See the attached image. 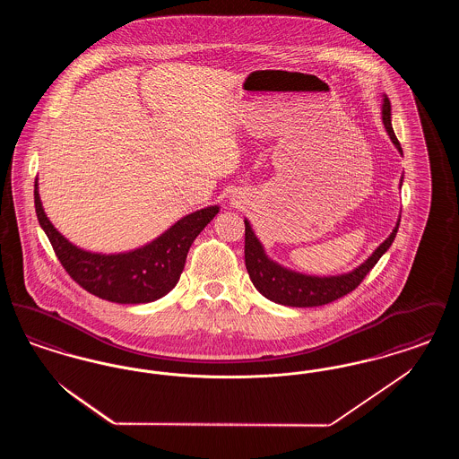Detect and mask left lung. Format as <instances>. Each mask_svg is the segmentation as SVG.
<instances>
[{"label":"left lung","mask_w":459,"mask_h":459,"mask_svg":"<svg viewBox=\"0 0 459 459\" xmlns=\"http://www.w3.org/2000/svg\"><path fill=\"white\" fill-rule=\"evenodd\" d=\"M382 120L389 132L395 148L403 154V148L394 134L391 124V101L385 96L382 105ZM246 234H244V262L249 273V279L253 285L262 292L263 296L273 303L279 305L294 306V307H313V306L328 305L346 294L354 290L358 285L363 282L367 273H370L371 268L382 258V255L391 247L399 221L394 227L393 234L384 240L370 258L363 264H359L356 270L337 277H309L303 273H296L290 270H285L281 264L266 258L260 240L256 239L255 232L251 230V225L247 220H244Z\"/></svg>","instance_id":"1"}]
</instances>
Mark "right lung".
<instances>
[{
    "label": "right lung",
    "instance_id": "right-lung-1",
    "mask_svg": "<svg viewBox=\"0 0 459 459\" xmlns=\"http://www.w3.org/2000/svg\"><path fill=\"white\" fill-rule=\"evenodd\" d=\"M34 204L39 225L66 273L91 294L120 305L152 303L174 289L184 270L191 244L215 219L219 206H208L178 220L153 242L122 255H98L79 249L44 215L34 184Z\"/></svg>",
    "mask_w": 459,
    "mask_h": 459
}]
</instances>
